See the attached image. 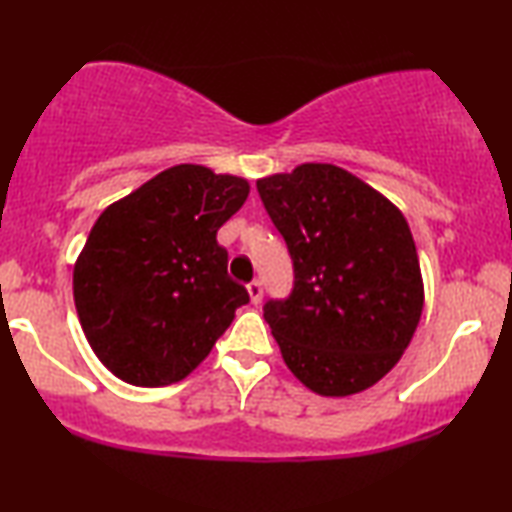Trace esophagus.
I'll return each mask as SVG.
<instances>
[{"label":"esophagus","instance_id":"obj_1","mask_svg":"<svg viewBox=\"0 0 512 512\" xmlns=\"http://www.w3.org/2000/svg\"><path fill=\"white\" fill-rule=\"evenodd\" d=\"M246 290H248V297H250V301H253V304H259V301H262V283L253 280V283L246 285Z\"/></svg>","mask_w":512,"mask_h":512}]
</instances>
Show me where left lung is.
<instances>
[{
	"mask_svg": "<svg viewBox=\"0 0 512 512\" xmlns=\"http://www.w3.org/2000/svg\"><path fill=\"white\" fill-rule=\"evenodd\" d=\"M257 190L294 262L290 297L264 306L287 369L320 397L369 390L397 366L424 306L406 218L336 164H299Z\"/></svg>",
	"mask_w": 512,
	"mask_h": 512,
	"instance_id": "left-lung-1",
	"label": "left lung"
}]
</instances>
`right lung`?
I'll use <instances>...</instances> for the list:
<instances>
[{
    "mask_svg": "<svg viewBox=\"0 0 512 512\" xmlns=\"http://www.w3.org/2000/svg\"><path fill=\"white\" fill-rule=\"evenodd\" d=\"M248 192L241 176L176 164L104 208L76 257L74 304L113 376L136 387L178 383L248 304L215 239Z\"/></svg>",
    "mask_w": 512,
    "mask_h": 512,
    "instance_id": "right-lung-1",
    "label": "right lung"
}]
</instances>
